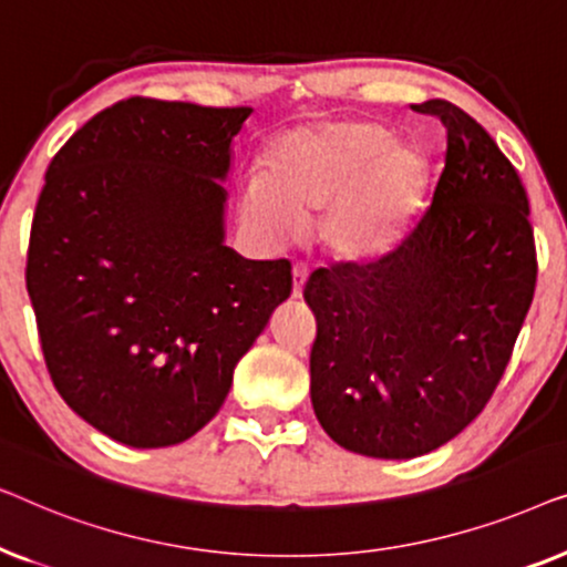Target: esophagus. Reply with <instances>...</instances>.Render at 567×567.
<instances>
[{
  "instance_id": "obj_1",
  "label": "esophagus",
  "mask_w": 567,
  "mask_h": 567,
  "mask_svg": "<svg viewBox=\"0 0 567 567\" xmlns=\"http://www.w3.org/2000/svg\"><path fill=\"white\" fill-rule=\"evenodd\" d=\"M307 276H309V270H307L305 262H297V266H293V270H291V299H301Z\"/></svg>"
}]
</instances>
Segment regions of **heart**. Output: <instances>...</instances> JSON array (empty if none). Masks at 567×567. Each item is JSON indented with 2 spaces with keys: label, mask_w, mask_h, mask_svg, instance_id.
<instances>
[{
  "label": "heart",
  "mask_w": 567,
  "mask_h": 567,
  "mask_svg": "<svg viewBox=\"0 0 567 567\" xmlns=\"http://www.w3.org/2000/svg\"><path fill=\"white\" fill-rule=\"evenodd\" d=\"M429 198V162L371 121H315L284 131L260 159V181L239 193V219L262 243L297 237L317 214L330 258L374 260L415 227Z\"/></svg>",
  "instance_id": "obj_1"
}]
</instances>
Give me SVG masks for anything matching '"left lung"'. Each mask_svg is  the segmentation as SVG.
Masks as SVG:
<instances>
[{
  "instance_id": "left-lung-1",
  "label": "left lung",
  "mask_w": 567,
  "mask_h": 567,
  "mask_svg": "<svg viewBox=\"0 0 567 567\" xmlns=\"http://www.w3.org/2000/svg\"><path fill=\"white\" fill-rule=\"evenodd\" d=\"M446 128L431 206L392 252L309 276L317 317L309 392L348 452L413 460L480 415L537 284L529 200L514 165L449 100L415 105Z\"/></svg>"
}]
</instances>
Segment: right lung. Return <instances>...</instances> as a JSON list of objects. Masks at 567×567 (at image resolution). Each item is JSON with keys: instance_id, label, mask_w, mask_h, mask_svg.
Here are the masks:
<instances>
[{"instance_id": "right-lung-1", "label": "right lung", "mask_w": 567, "mask_h": 567, "mask_svg": "<svg viewBox=\"0 0 567 567\" xmlns=\"http://www.w3.org/2000/svg\"><path fill=\"white\" fill-rule=\"evenodd\" d=\"M250 113L128 97L45 173L25 270L45 367L82 421L126 446L204 429L291 293L289 260L224 243L231 142Z\"/></svg>"}]
</instances>
